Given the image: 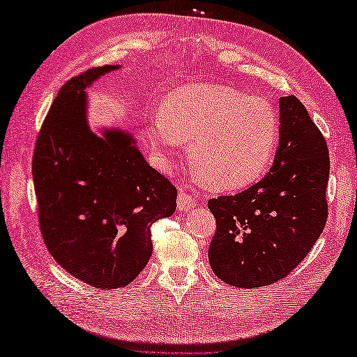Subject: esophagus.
Segmentation results:
<instances>
[{
	"mask_svg": "<svg viewBox=\"0 0 357 357\" xmlns=\"http://www.w3.org/2000/svg\"><path fill=\"white\" fill-rule=\"evenodd\" d=\"M178 208L183 210V211H188L190 208L195 207V198L190 193H185V192H179L178 195Z\"/></svg>",
	"mask_w": 357,
	"mask_h": 357,
	"instance_id": "34e87169",
	"label": "esophagus"
}]
</instances>
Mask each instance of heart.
Segmentation results:
<instances>
[{"mask_svg": "<svg viewBox=\"0 0 357 357\" xmlns=\"http://www.w3.org/2000/svg\"><path fill=\"white\" fill-rule=\"evenodd\" d=\"M280 136L276 109L259 96L221 84H192L167 95L149 127L164 164L188 144L195 172L207 184L233 190L267 172Z\"/></svg>", "mask_w": 357, "mask_h": 357, "instance_id": "b5f03b06", "label": "heart"}]
</instances>
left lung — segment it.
I'll return each mask as SVG.
<instances>
[{"label": "left lung", "mask_w": 357, "mask_h": 357, "mask_svg": "<svg viewBox=\"0 0 357 357\" xmlns=\"http://www.w3.org/2000/svg\"><path fill=\"white\" fill-rule=\"evenodd\" d=\"M280 141L259 183L208 201L216 231L208 248L215 275L239 288L275 284L298 267L328 218L327 141L294 95L279 100Z\"/></svg>", "instance_id": "left-lung-1"}]
</instances>
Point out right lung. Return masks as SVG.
I'll return each mask as SVG.
<instances>
[{
  "label": "right lung",
  "mask_w": 357,
  "mask_h": 357,
  "mask_svg": "<svg viewBox=\"0 0 357 357\" xmlns=\"http://www.w3.org/2000/svg\"><path fill=\"white\" fill-rule=\"evenodd\" d=\"M115 69L92 67L66 82L40 128L32 159L45 247L73 278L102 290L138 278L153 252L151 225L173 215L178 196L132 136L90 132L84 89Z\"/></svg>",
  "instance_id": "1"
}]
</instances>
